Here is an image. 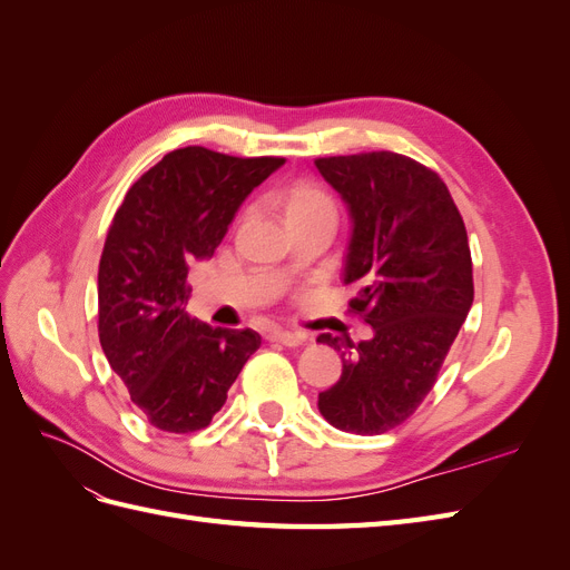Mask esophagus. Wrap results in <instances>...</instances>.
Returning <instances> with one entry per match:
<instances>
[{
	"label": "esophagus",
	"instance_id": "1",
	"mask_svg": "<svg viewBox=\"0 0 570 570\" xmlns=\"http://www.w3.org/2000/svg\"><path fill=\"white\" fill-rule=\"evenodd\" d=\"M268 342H275V344H285V347H299V344L306 342L304 335L299 333H289V331H271L266 335Z\"/></svg>",
	"mask_w": 570,
	"mask_h": 570
}]
</instances>
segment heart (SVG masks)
Segmentation results:
<instances>
[{
	"instance_id": "b5f03b06",
	"label": "heart",
	"mask_w": 570,
	"mask_h": 570,
	"mask_svg": "<svg viewBox=\"0 0 570 570\" xmlns=\"http://www.w3.org/2000/svg\"><path fill=\"white\" fill-rule=\"evenodd\" d=\"M283 206H285V218L287 220L306 218V216L323 214V212H335L333 199L327 197L323 187H318L312 180L292 183L283 195Z\"/></svg>"
}]
</instances>
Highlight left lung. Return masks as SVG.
<instances>
[{
    "label": "left lung",
    "instance_id": "obj_1",
    "mask_svg": "<svg viewBox=\"0 0 570 570\" xmlns=\"http://www.w3.org/2000/svg\"><path fill=\"white\" fill-rule=\"evenodd\" d=\"M314 164L350 206L344 285L356 287L350 312L373 327L371 340L342 352L340 381L318 394V409L344 433L381 435L421 406L469 316V235L442 178L404 154ZM318 342L340 350L337 337Z\"/></svg>",
    "mask_w": 570,
    "mask_h": 570
}]
</instances>
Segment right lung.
Masks as SVG:
<instances>
[{
    "label": "right lung",
    "mask_w": 570,
    "mask_h": 570,
    "mask_svg": "<svg viewBox=\"0 0 570 570\" xmlns=\"http://www.w3.org/2000/svg\"><path fill=\"white\" fill-rule=\"evenodd\" d=\"M283 164L174 149L130 185L111 220L97 275L99 342L132 404L164 433L209 425L262 344L249 327L189 316L187 271L214 256L239 204Z\"/></svg>",
    "instance_id": "1"
}]
</instances>
